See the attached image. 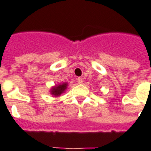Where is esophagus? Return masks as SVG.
I'll use <instances>...</instances> for the list:
<instances>
[{"instance_id": "1", "label": "esophagus", "mask_w": 151, "mask_h": 151, "mask_svg": "<svg viewBox=\"0 0 151 151\" xmlns=\"http://www.w3.org/2000/svg\"><path fill=\"white\" fill-rule=\"evenodd\" d=\"M77 81H78V84H82V83H83V80H82L81 78H78L77 79Z\"/></svg>"}]
</instances>
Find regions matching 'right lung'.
Returning a JSON list of instances; mask_svg holds the SVG:
<instances>
[{
  "instance_id": "add662e5",
  "label": "right lung",
  "mask_w": 151,
  "mask_h": 151,
  "mask_svg": "<svg viewBox=\"0 0 151 151\" xmlns=\"http://www.w3.org/2000/svg\"><path fill=\"white\" fill-rule=\"evenodd\" d=\"M68 87V83L67 82H63V83H60V84L55 85L51 87L50 92L51 95L53 97H59L61 96L63 93L65 92Z\"/></svg>"
}]
</instances>
